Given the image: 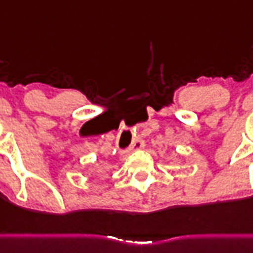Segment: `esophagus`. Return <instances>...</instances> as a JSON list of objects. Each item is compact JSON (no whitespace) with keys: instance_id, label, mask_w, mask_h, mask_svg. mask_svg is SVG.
I'll use <instances>...</instances> for the list:
<instances>
[{"instance_id":"1","label":"esophagus","mask_w":253,"mask_h":253,"mask_svg":"<svg viewBox=\"0 0 253 253\" xmlns=\"http://www.w3.org/2000/svg\"><path fill=\"white\" fill-rule=\"evenodd\" d=\"M143 146H144V141H143V140H141V139H136V140H135V141H133L132 144H131L130 149L131 150H139V149H141Z\"/></svg>"}]
</instances>
